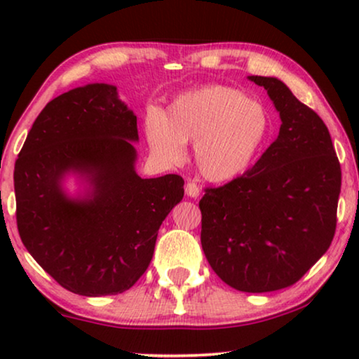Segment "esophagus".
I'll list each match as a JSON object with an SVG mask.
<instances>
[{"mask_svg":"<svg viewBox=\"0 0 359 359\" xmlns=\"http://www.w3.org/2000/svg\"><path fill=\"white\" fill-rule=\"evenodd\" d=\"M184 191H186V196H189V198H193V199H196L199 196V186L193 183V181H188Z\"/></svg>","mask_w":359,"mask_h":359,"instance_id":"esophagus-1","label":"esophagus"}]
</instances>
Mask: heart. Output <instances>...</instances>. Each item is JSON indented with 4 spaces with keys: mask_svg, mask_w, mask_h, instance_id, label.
I'll use <instances>...</instances> for the list:
<instances>
[{
    "mask_svg": "<svg viewBox=\"0 0 359 359\" xmlns=\"http://www.w3.org/2000/svg\"><path fill=\"white\" fill-rule=\"evenodd\" d=\"M269 114L262 102L232 86L209 85L183 93L165 114L145 117L147 144L165 165L186 158L184 144L193 142L194 165L210 183L242 176L264 145Z\"/></svg>",
    "mask_w": 359,
    "mask_h": 359,
    "instance_id": "1",
    "label": "heart"
}]
</instances>
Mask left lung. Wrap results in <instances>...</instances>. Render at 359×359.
Returning a JSON list of instances; mask_svg holds the SVG:
<instances>
[{
    "label": "left lung",
    "instance_id": "obj_1",
    "mask_svg": "<svg viewBox=\"0 0 359 359\" xmlns=\"http://www.w3.org/2000/svg\"><path fill=\"white\" fill-rule=\"evenodd\" d=\"M279 112L278 139L252 170L205 189L201 243L217 276L243 292L299 281L330 247L341 170L330 132L281 80L248 76Z\"/></svg>",
    "mask_w": 359,
    "mask_h": 359
}]
</instances>
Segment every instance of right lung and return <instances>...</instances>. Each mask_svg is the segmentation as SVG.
Masks as SVG:
<instances>
[{
	"label": "right lung",
	"mask_w": 359,
	"mask_h": 359,
	"mask_svg": "<svg viewBox=\"0 0 359 359\" xmlns=\"http://www.w3.org/2000/svg\"><path fill=\"white\" fill-rule=\"evenodd\" d=\"M137 142V116L107 83L63 93L29 130L14 165L18 230L70 292L101 297L134 286L161 222L183 199L178 175L140 178Z\"/></svg>",
	"instance_id": "add662e5"
}]
</instances>
